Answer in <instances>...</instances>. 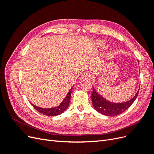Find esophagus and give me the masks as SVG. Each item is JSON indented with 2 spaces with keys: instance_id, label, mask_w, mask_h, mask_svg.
Returning <instances> with one entry per match:
<instances>
[{
  "instance_id": "1",
  "label": "esophagus",
  "mask_w": 154,
  "mask_h": 154,
  "mask_svg": "<svg viewBox=\"0 0 154 154\" xmlns=\"http://www.w3.org/2000/svg\"><path fill=\"white\" fill-rule=\"evenodd\" d=\"M82 77L83 79H91L92 78V75L89 72H85L83 74Z\"/></svg>"
}]
</instances>
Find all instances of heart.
I'll return each mask as SVG.
<instances>
[{"instance_id": "obj_1", "label": "heart", "mask_w": 154, "mask_h": 154, "mask_svg": "<svg viewBox=\"0 0 154 154\" xmlns=\"http://www.w3.org/2000/svg\"><path fill=\"white\" fill-rule=\"evenodd\" d=\"M101 44H102V43H101Z\"/></svg>"}]
</instances>
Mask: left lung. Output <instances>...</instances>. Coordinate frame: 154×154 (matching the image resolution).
<instances>
[{"mask_svg": "<svg viewBox=\"0 0 154 154\" xmlns=\"http://www.w3.org/2000/svg\"><path fill=\"white\" fill-rule=\"evenodd\" d=\"M138 93L139 91H137L133 98L127 102L116 103L107 101L103 97L98 94L93 87L91 98L93 106L96 111L105 116H115L122 114L123 112L127 110L137 98Z\"/></svg>", "mask_w": 154, "mask_h": 154, "instance_id": "8db88e82", "label": "left lung"}]
</instances>
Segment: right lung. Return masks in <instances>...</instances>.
<instances>
[{"label": "right lung", "mask_w": 154, "mask_h": 154, "mask_svg": "<svg viewBox=\"0 0 154 154\" xmlns=\"http://www.w3.org/2000/svg\"><path fill=\"white\" fill-rule=\"evenodd\" d=\"M72 88V87L71 88V90H70L69 92L67 93V96H66V97H65L63 101L58 106L54 107V108H50V109H42V108H40V107L37 106L32 103H31V105L33 106L34 108L37 111L39 112L41 114H44V115L48 116H58L60 114L63 113V112L67 109V107L70 103V100H71Z\"/></svg>", "instance_id": "right-lung-1"}]
</instances>
